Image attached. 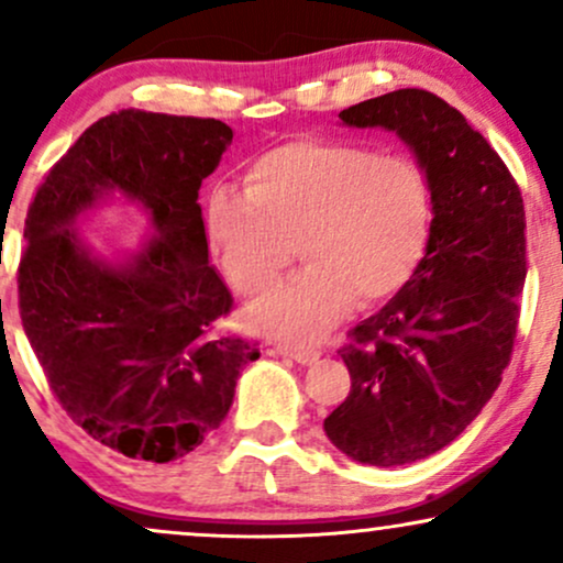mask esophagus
<instances>
[{"mask_svg": "<svg viewBox=\"0 0 563 563\" xmlns=\"http://www.w3.org/2000/svg\"><path fill=\"white\" fill-rule=\"evenodd\" d=\"M275 351L283 356H290L299 364H314L320 358V349L307 346V343H275Z\"/></svg>", "mask_w": 563, "mask_h": 563, "instance_id": "obj_1", "label": "esophagus"}]
</instances>
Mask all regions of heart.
<instances>
[{"label": "heart", "mask_w": 563, "mask_h": 563, "mask_svg": "<svg viewBox=\"0 0 563 563\" xmlns=\"http://www.w3.org/2000/svg\"><path fill=\"white\" fill-rule=\"evenodd\" d=\"M430 196L411 159L328 139H296L243 170V194L217 188L205 207L209 254L239 294L256 299L296 254L299 275L254 309L256 328L311 338L354 299H390L422 260Z\"/></svg>", "instance_id": "obj_1"}]
</instances>
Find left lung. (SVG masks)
I'll use <instances>...</instances> for the list:
<instances>
[{"instance_id":"obj_1","label":"left lung","mask_w":563,"mask_h":563,"mask_svg":"<svg viewBox=\"0 0 563 563\" xmlns=\"http://www.w3.org/2000/svg\"><path fill=\"white\" fill-rule=\"evenodd\" d=\"M338 118L393 131L415 152L432 222L415 275L338 351L351 390L324 432L362 464H411L462 435L509 367L527 277L525 205L496 148L435 93L398 88Z\"/></svg>"}]
</instances>
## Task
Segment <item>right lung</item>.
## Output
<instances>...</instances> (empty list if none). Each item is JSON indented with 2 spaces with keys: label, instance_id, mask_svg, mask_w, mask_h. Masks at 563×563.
<instances>
[{
  "label": "right lung",
  "instance_id": "obj_1",
  "mask_svg": "<svg viewBox=\"0 0 563 563\" xmlns=\"http://www.w3.org/2000/svg\"><path fill=\"white\" fill-rule=\"evenodd\" d=\"M233 131L214 118L120 110L86 128L25 217L20 320L57 401L128 459L173 462L220 428L254 341L217 335L233 296L209 267L199 188ZM110 190L141 200L158 235L125 265L71 230Z\"/></svg>",
  "mask_w": 563,
  "mask_h": 563
}]
</instances>
